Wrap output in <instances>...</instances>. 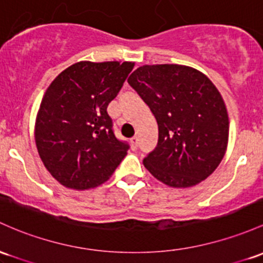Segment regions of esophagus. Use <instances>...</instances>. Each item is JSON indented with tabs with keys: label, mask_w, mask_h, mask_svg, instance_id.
I'll use <instances>...</instances> for the list:
<instances>
[{
	"label": "esophagus",
	"mask_w": 263,
	"mask_h": 263,
	"mask_svg": "<svg viewBox=\"0 0 263 263\" xmlns=\"http://www.w3.org/2000/svg\"><path fill=\"white\" fill-rule=\"evenodd\" d=\"M129 145H131V148L134 149H137V137H132L131 140H129Z\"/></svg>",
	"instance_id": "1"
}]
</instances>
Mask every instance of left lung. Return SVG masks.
Masks as SVG:
<instances>
[{"label": "left lung", "mask_w": 263, "mask_h": 263, "mask_svg": "<svg viewBox=\"0 0 263 263\" xmlns=\"http://www.w3.org/2000/svg\"><path fill=\"white\" fill-rule=\"evenodd\" d=\"M127 81L157 120V147L143 160L149 174L175 189L212 175L230 132L226 105L212 81L190 66L168 63L140 66Z\"/></svg>", "instance_id": "left-lung-1"}]
</instances>
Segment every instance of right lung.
<instances>
[{"instance_id": "add662e5", "label": "right lung", "mask_w": 263, "mask_h": 263, "mask_svg": "<svg viewBox=\"0 0 263 263\" xmlns=\"http://www.w3.org/2000/svg\"><path fill=\"white\" fill-rule=\"evenodd\" d=\"M135 62L80 61L50 83L34 122V142L52 177L71 190L95 189L111 177L128 146L112 131L107 106Z\"/></svg>"}]
</instances>
